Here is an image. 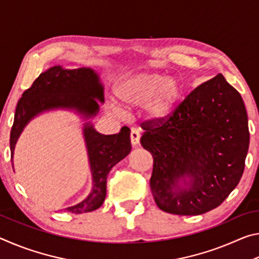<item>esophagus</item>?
<instances>
[{"label":"esophagus","mask_w":259,"mask_h":259,"mask_svg":"<svg viewBox=\"0 0 259 259\" xmlns=\"http://www.w3.org/2000/svg\"><path fill=\"white\" fill-rule=\"evenodd\" d=\"M130 140L133 145H138L140 142V131L138 129H131L130 131Z\"/></svg>","instance_id":"esophagus-1"}]
</instances>
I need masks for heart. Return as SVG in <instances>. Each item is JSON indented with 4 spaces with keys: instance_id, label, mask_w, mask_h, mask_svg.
Masks as SVG:
<instances>
[{
    "instance_id": "obj_1",
    "label": "heart",
    "mask_w": 259,
    "mask_h": 259,
    "mask_svg": "<svg viewBox=\"0 0 259 259\" xmlns=\"http://www.w3.org/2000/svg\"><path fill=\"white\" fill-rule=\"evenodd\" d=\"M184 85L176 77L165 74L143 72L126 76L116 88L121 102L133 107H145L153 120H163L175 111L183 97ZM116 112L120 107L112 104Z\"/></svg>"
}]
</instances>
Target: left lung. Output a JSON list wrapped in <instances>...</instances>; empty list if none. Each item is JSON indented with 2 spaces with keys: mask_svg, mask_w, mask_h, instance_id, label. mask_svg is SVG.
<instances>
[{
  "mask_svg": "<svg viewBox=\"0 0 259 259\" xmlns=\"http://www.w3.org/2000/svg\"><path fill=\"white\" fill-rule=\"evenodd\" d=\"M153 156L150 186L161 210L196 216L217 208L238 185L249 148L241 95L222 74L195 88L163 120L142 123Z\"/></svg>",
  "mask_w": 259,
  "mask_h": 259,
  "instance_id": "left-lung-1",
  "label": "left lung"
}]
</instances>
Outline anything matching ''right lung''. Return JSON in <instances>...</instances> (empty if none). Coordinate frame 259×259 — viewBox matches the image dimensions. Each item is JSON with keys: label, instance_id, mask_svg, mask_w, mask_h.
Returning <instances> with one entry per match:
<instances>
[{"label": "right lung", "instance_id": "right-lung-1", "mask_svg": "<svg viewBox=\"0 0 259 259\" xmlns=\"http://www.w3.org/2000/svg\"><path fill=\"white\" fill-rule=\"evenodd\" d=\"M98 100L104 103V85L94 69H65L54 66L41 73L17 104L10 134L11 159L17 140L33 117L50 109L64 108L74 109L84 119H90L99 111ZM83 137L94 186L87 199L65 209L72 213L94 211L103 204L106 198L108 172L131 151L128 126H123L119 134L103 135L96 131L90 122H87L83 126Z\"/></svg>", "mask_w": 259, "mask_h": 259}]
</instances>
